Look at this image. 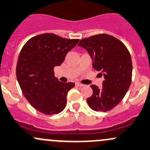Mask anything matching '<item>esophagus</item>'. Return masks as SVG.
Masks as SVG:
<instances>
[{"label": "esophagus", "mask_w": 150, "mask_h": 150, "mask_svg": "<svg viewBox=\"0 0 150 150\" xmlns=\"http://www.w3.org/2000/svg\"><path fill=\"white\" fill-rule=\"evenodd\" d=\"M75 85H76V86H78V87H80V88L83 87V86H85L84 84H82V83H75Z\"/></svg>", "instance_id": "34e87169"}]
</instances>
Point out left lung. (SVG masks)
I'll return each instance as SVG.
<instances>
[{
	"label": "left lung",
	"instance_id": "8db88e82",
	"mask_svg": "<svg viewBox=\"0 0 150 150\" xmlns=\"http://www.w3.org/2000/svg\"><path fill=\"white\" fill-rule=\"evenodd\" d=\"M78 46L87 50L93 68L104 77L101 88L91 86L93 95L88 98V105L96 111L113 109L124 98L132 82V62L129 50L120 40L105 34L81 39Z\"/></svg>",
	"mask_w": 150,
	"mask_h": 150
}]
</instances>
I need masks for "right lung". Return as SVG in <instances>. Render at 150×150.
Here are the masks:
<instances>
[{"mask_svg": "<svg viewBox=\"0 0 150 150\" xmlns=\"http://www.w3.org/2000/svg\"><path fill=\"white\" fill-rule=\"evenodd\" d=\"M78 42L46 33L31 38L21 49L16 78L23 96L39 112L57 114L65 108L67 93L75 83L59 82L54 67L62 64Z\"/></svg>", "mask_w": 150, "mask_h": 150, "instance_id": "obj_1", "label": "right lung"}]
</instances>
